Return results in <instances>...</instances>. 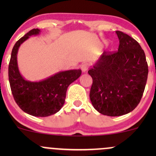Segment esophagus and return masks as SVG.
Returning <instances> with one entry per match:
<instances>
[{"instance_id": "1", "label": "esophagus", "mask_w": 156, "mask_h": 156, "mask_svg": "<svg viewBox=\"0 0 156 156\" xmlns=\"http://www.w3.org/2000/svg\"><path fill=\"white\" fill-rule=\"evenodd\" d=\"M80 69H81L82 73H86L88 70V64L84 63L80 65Z\"/></svg>"}]
</instances>
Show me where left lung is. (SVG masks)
I'll return each mask as SVG.
<instances>
[{"label":"left lung","instance_id":"1","mask_svg":"<svg viewBox=\"0 0 156 156\" xmlns=\"http://www.w3.org/2000/svg\"><path fill=\"white\" fill-rule=\"evenodd\" d=\"M118 51H104L88 73L92 78L90 100L103 115L117 117L137 106L145 88L148 66L145 53L135 39L116 31Z\"/></svg>","mask_w":156,"mask_h":156}]
</instances>
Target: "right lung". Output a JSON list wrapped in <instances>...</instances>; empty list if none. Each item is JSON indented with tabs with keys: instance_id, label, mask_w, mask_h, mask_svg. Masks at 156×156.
Segmentation results:
<instances>
[{
	"instance_id": "right-lung-1",
	"label": "right lung",
	"mask_w": 156,
	"mask_h": 156,
	"mask_svg": "<svg viewBox=\"0 0 156 156\" xmlns=\"http://www.w3.org/2000/svg\"><path fill=\"white\" fill-rule=\"evenodd\" d=\"M41 31L34 28L16 42L9 64V80L14 99L24 112L34 117H44L59 112L64 104L68 87L78 79L80 69L61 71L39 81L25 79L19 70L17 53L20 46Z\"/></svg>"
}]
</instances>
